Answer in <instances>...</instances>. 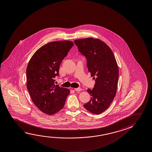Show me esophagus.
<instances>
[{"mask_svg":"<svg viewBox=\"0 0 152 152\" xmlns=\"http://www.w3.org/2000/svg\"><path fill=\"white\" fill-rule=\"evenodd\" d=\"M74 90L76 91H80L82 90V89L81 88H74Z\"/></svg>","mask_w":152,"mask_h":152,"instance_id":"esophagus-1","label":"esophagus"}]
</instances>
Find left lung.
<instances>
[{"instance_id":"obj_1","label":"left lung","mask_w":152,"mask_h":152,"mask_svg":"<svg viewBox=\"0 0 152 152\" xmlns=\"http://www.w3.org/2000/svg\"><path fill=\"white\" fill-rule=\"evenodd\" d=\"M74 42L86 57L88 70L95 80L94 87L87 90L91 100L84 107L92 113L100 115L109 107L117 93L119 69L115 55L105 43L98 39L87 37Z\"/></svg>"}]
</instances>
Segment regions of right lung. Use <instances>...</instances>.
Here are the masks:
<instances>
[{
    "mask_svg": "<svg viewBox=\"0 0 152 152\" xmlns=\"http://www.w3.org/2000/svg\"><path fill=\"white\" fill-rule=\"evenodd\" d=\"M74 45L70 41H53L33 54L26 68L27 88L35 106L48 115L64 107L70 91L55 84L60 64Z\"/></svg>",
    "mask_w": 152,
    "mask_h": 152,
    "instance_id": "obj_1",
    "label": "right lung"
}]
</instances>
